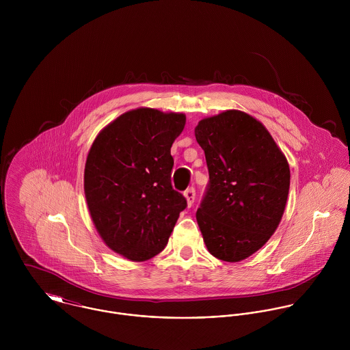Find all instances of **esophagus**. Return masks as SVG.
<instances>
[{"mask_svg":"<svg viewBox=\"0 0 350 350\" xmlns=\"http://www.w3.org/2000/svg\"><path fill=\"white\" fill-rule=\"evenodd\" d=\"M185 197H186V200H187V204L191 206V204L194 203V200H196V189H194V187L187 189V190L185 191Z\"/></svg>","mask_w":350,"mask_h":350,"instance_id":"1","label":"esophagus"}]
</instances>
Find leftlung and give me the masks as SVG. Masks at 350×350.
Listing matches in <instances>:
<instances>
[{
  "instance_id": "8db88e82",
  "label": "left lung",
  "mask_w": 350,
  "mask_h": 350,
  "mask_svg": "<svg viewBox=\"0 0 350 350\" xmlns=\"http://www.w3.org/2000/svg\"><path fill=\"white\" fill-rule=\"evenodd\" d=\"M208 185L197 211L203 241L217 258L237 262L260 250L283 217L290 167L265 126L240 110L200 120Z\"/></svg>"
}]
</instances>
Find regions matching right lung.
I'll use <instances>...</instances> for the list:
<instances>
[{"label":"right lung","mask_w":350,"mask_h":350,"mask_svg":"<svg viewBox=\"0 0 350 350\" xmlns=\"http://www.w3.org/2000/svg\"><path fill=\"white\" fill-rule=\"evenodd\" d=\"M183 113L129 110L96 137L85 165V196L103 243L132 261L165 248L186 198L171 185V147Z\"/></svg>","instance_id":"1"}]
</instances>
